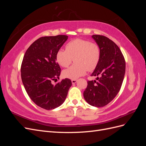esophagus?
<instances>
[{
	"mask_svg": "<svg viewBox=\"0 0 146 146\" xmlns=\"http://www.w3.org/2000/svg\"><path fill=\"white\" fill-rule=\"evenodd\" d=\"M71 82H72V84H75V83H77V80H76V79H73V80H71Z\"/></svg>",
	"mask_w": 146,
	"mask_h": 146,
	"instance_id": "obj_1",
	"label": "esophagus"
}]
</instances>
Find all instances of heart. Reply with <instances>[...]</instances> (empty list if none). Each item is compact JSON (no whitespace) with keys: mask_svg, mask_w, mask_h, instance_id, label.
I'll list each match as a JSON object with an SVG mask.
<instances>
[{"mask_svg":"<svg viewBox=\"0 0 146 146\" xmlns=\"http://www.w3.org/2000/svg\"><path fill=\"white\" fill-rule=\"evenodd\" d=\"M100 58L99 46L96 43L82 39H76L66 45V50L60 49L56 54V60L61 66L67 68L63 70V76L76 79L85 74L86 70L92 71L98 66Z\"/></svg>","mask_w":146,"mask_h":146,"instance_id":"heart-1","label":"heart"}]
</instances>
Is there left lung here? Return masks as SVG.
I'll use <instances>...</instances> for the list:
<instances>
[{
    "label": "left lung",
    "mask_w": 146,
    "mask_h": 146,
    "mask_svg": "<svg viewBox=\"0 0 146 146\" xmlns=\"http://www.w3.org/2000/svg\"><path fill=\"white\" fill-rule=\"evenodd\" d=\"M92 38L99 46L100 58L91 76L96 80L88 82L83 96L88 104L96 107L107 105L115 98L122 86L125 72V61L119 47L102 35Z\"/></svg>",
    "instance_id": "1"
}]
</instances>
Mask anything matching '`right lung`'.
I'll use <instances>...</instances> for the list:
<instances>
[{"mask_svg":"<svg viewBox=\"0 0 146 146\" xmlns=\"http://www.w3.org/2000/svg\"><path fill=\"white\" fill-rule=\"evenodd\" d=\"M68 38L66 35H57L38 39L25 52L22 62L21 78L25 91L35 104L45 110L63 104L72 85L69 78L52 83L61 72L56 54Z\"/></svg>","mask_w":146,"mask_h":146,"instance_id":"1","label":"right lung"}]
</instances>
